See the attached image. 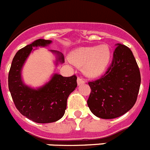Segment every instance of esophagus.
<instances>
[{
  "label": "esophagus",
  "instance_id": "34e87169",
  "mask_svg": "<svg viewBox=\"0 0 150 150\" xmlns=\"http://www.w3.org/2000/svg\"><path fill=\"white\" fill-rule=\"evenodd\" d=\"M83 83H85V80L83 79H82V78L80 77H78L77 79V84L78 85H82L83 84Z\"/></svg>",
  "mask_w": 150,
  "mask_h": 150
}]
</instances>
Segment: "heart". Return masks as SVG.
<instances>
[{"label": "heart", "mask_w": 150, "mask_h": 150, "mask_svg": "<svg viewBox=\"0 0 150 150\" xmlns=\"http://www.w3.org/2000/svg\"><path fill=\"white\" fill-rule=\"evenodd\" d=\"M70 58L75 64L83 66V72L86 76L95 77L107 68L111 59V51L106 44L79 47L71 52Z\"/></svg>", "instance_id": "heart-1"}]
</instances>
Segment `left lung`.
I'll return each instance as SVG.
<instances>
[{
  "mask_svg": "<svg viewBox=\"0 0 150 150\" xmlns=\"http://www.w3.org/2000/svg\"><path fill=\"white\" fill-rule=\"evenodd\" d=\"M110 67L100 79L89 82L87 104L97 117L109 120L122 116L137 100L140 86V70L132 52L116 43Z\"/></svg>",
  "mask_w": 150,
  "mask_h": 150,
  "instance_id": "1",
  "label": "left lung"
}]
</instances>
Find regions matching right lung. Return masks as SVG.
I'll use <instances>...</instances> for the list:
<instances>
[{
    "instance_id": "obj_1",
    "label": "right lung",
    "mask_w": 150,
    "mask_h": 150,
    "mask_svg": "<svg viewBox=\"0 0 150 150\" xmlns=\"http://www.w3.org/2000/svg\"><path fill=\"white\" fill-rule=\"evenodd\" d=\"M52 43V40L39 39L18 50L13 58L8 76L9 90L17 110L26 118L38 123L54 122L62 118L67 107V98L77 86L75 75L65 77L57 73L40 87L33 88L24 83L22 70L30 54L38 47H46ZM49 51L55 56V67L64 62L62 52Z\"/></svg>"
}]
</instances>
